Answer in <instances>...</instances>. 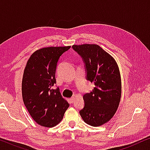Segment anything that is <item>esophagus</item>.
Returning a JSON list of instances; mask_svg holds the SVG:
<instances>
[{"label": "esophagus", "mask_w": 150, "mask_h": 150, "mask_svg": "<svg viewBox=\"0 0 150 150\" xmlns=\"http://www.w3.org/2000/svg\"><path fill=\"white\" fill-rule=\"evenodd\" d=\"M69 100H70L71 103H73V102H74V100H75V96H73V97H71L70 99H69Z\"/></svg>", "instance_id": "1"}]
</instances>
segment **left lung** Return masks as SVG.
Listing matches in <instances>:
<instances>
[{"instance_id": "8db88e82", "label": "left lung", "mask_w": 150, "mask_h": 150, "mask_svg": "<svg viewBox=\"0 0 150 150\" xmlns=\"http://www.w3.org/2000/svg\"><path fill=\"white\" fill-rule=\"evenodd\" d=\"M83 58L87 79L95 87L83 96L85 106L80 115L86 124L102 126L110 120L117 110L122 95V80L116 61L96 44L73 45Z\"/></svg>"}]
</instances>
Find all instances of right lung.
Instances as JSON below:
<instances>
[{
    "label": "right lung",
    "instance_id": "obj_1",
    "mask_svg": "<svg viewBox=\"0 0 150 150\" xmlns=\"http://www.w3.org/2000/svg\"><path fill=\"white\" fill-rule=\"evenodd\" d=\"M69 46L46 47L36 50L26 63L22 82V99L30 115L42 126L52 128L61 122L69 104L56 83L57 62Z\"/></svg>",
    "mask_w": 150,
    "mask_h": 150
}]
</instances>
